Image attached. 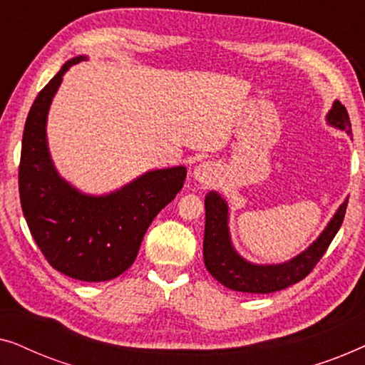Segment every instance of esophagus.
<instances>
[{
	"label": "esophagus",
	"mask_w": 365,
	"mask_h": 365,
	"mask_svg": "<svg viewBox=\"0 0 365 365\" xmlns=\"http://www.w3.org/2000/svg\"><path fill=\"white\" fill-rule=\"evenodd\" d=\"M217 174V168L212 163H201L194 169V179L202 184H209L214 181Z\"/></svg>",
	"instance_id": "34e87169"
}]
</instances>
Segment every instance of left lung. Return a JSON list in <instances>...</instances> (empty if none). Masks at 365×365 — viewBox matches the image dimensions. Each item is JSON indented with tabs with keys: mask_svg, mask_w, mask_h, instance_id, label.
<instances>
[{
	"mask_svg": "<svg viewBox=\"0 0 365 365\" xmlns=\"http://www.w3.org/2000/svg\"><path fill=\"white\" fill-rule=\"evenodd\" d=\"M329 123L351 134V119L347 109L339 101L329 113ZM206 229H204V264L207 271L222 286L237 292L269 294L282 291L292 284L302 281L312 272L316 264L321 261L332 239L342 226L346 216L347 199L339 207L336 216L329 222L326 231L301 256L279 266H254L239 257L229 241L227 231V204L217 192H209L206 199Z\"/></svg>",
	"mask_w": 365,
	"mask_h": 365,
	"instance_id": "left-lung-1",
	"label": "left lung"
}]
</instances>
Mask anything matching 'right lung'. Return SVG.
<instances>
[{
	"instance_id": "obj_1",
	"label": "right lung",
	"mask_w": 365,
	"mask_h": 365,
	"mask_svg": "<svg viewBox=\"0 0 365 365\" xmlns=\"http://www.w3.org/2000/svg\"><path fill=\"white\" fill-rule=\"evenodd\" d=\"M81 59L64 64L29 109L19 159V199L46 261L73 279L101 282L134 262L149 224L182 189L186 168L151 171L104 197L83 196L58 176L46 146L48 109L63 74Z\"/></svg>"
}]
</instances>
